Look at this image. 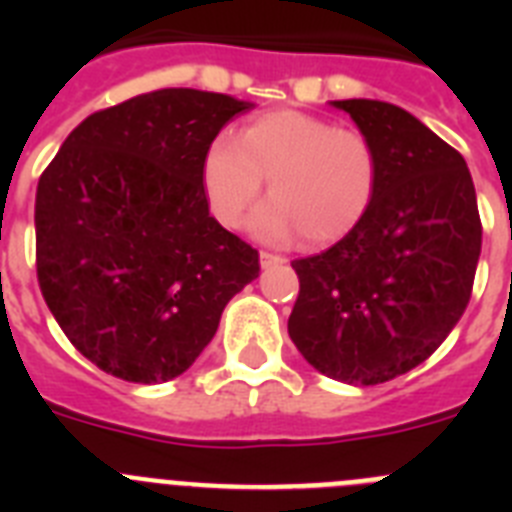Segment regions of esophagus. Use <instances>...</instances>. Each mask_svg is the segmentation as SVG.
<instances>
[{
	"label": "esophagus",
	"instance_id": "34e87169",
	"mask_svg": "<svg viewBox=\"0 0 512 512\" xmlns=\"http://www.w3.org/2000/svg\"><path fill=\"white\" fill-rule=\"evenodd\" d=\"M259 261L264 269H269V266H277V264H284V259L279 256V253H269V251H261L259 253Z\"/></svg>",
	"mask_w": 512,
	"mask_h": 512
}]
</instances>
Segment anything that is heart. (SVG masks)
I'll use <instances>...</instances> for the list:
<instances>
[{"instance_id":"b5f03b06","label":"heart","mask_w":512,"mask_h":512,"mask_svg":"<svg viewBox=\"0 0 512 512\" xmlns=\"http://www.w3.org/2000/svg\"><path fill=\"white\" fill-rule=\"evenodd\" d=\"M264 176L274 200L253 217V230L269 241L305 233L312 246H333L372 212L382 161L361 130L300 110L266 112L238 140L212 138L202 156V189L217 223L238 228L259 200Z\"/></svg>"}]
</instances>
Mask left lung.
<instances>
[{"instance_id": "obj_1", "label": "left lung", "mask_w": 512, "mask_h": 512, "mask_svg": "<svg viewBox=\"0 0 512 512\" xmlns=\"http://www.w3.org/2000/svg\"><path fill=\"white\" fill-rule=\"evenodd\" d=\"M382 161L359 230L307 259L289 338L307 364L346 384H382L423 364L472 297L482 251L467 161L418 117L377 99H338Z\"/></svg>"}]
</instances>
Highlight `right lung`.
<instances>
[{
	"instance_id": "add662e5",
	"label": "right lung",
	"mask_w": 512,
	"mask_h": 512,
	"mask_svg": "<svg viewBox=\"0 0 512 512\" xmlns=\"http://www.w3.org/2000/svg\"><path fill=\"white\" fill-rule=\"evenodd\" d=\"M248 102L158 89L76 125L35 194L38 284L79 354L125 382H169L215 336L259 251L210 215L200 166Z\"/></svg>"
}]
</instances>
